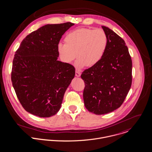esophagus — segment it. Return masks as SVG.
<instances>
[{"label": "esophagus", "instance_id": "34e87169", "mask_svg": "<svg viewBox=\"0 0 152 152\" xmlns=\"http://www.w3.org/2000/svg\"><path fill=\"white\" fill-rule=\"evenodd\" d=\"M75 75H76V77H80V75H81V73H80V72L79 70H76Z\"/></svg>", "mask_w": 152, "mask_h": 152}]
</instances>
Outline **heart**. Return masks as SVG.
<instances>
[{
  "label": "heart",
  "mask_w": 152,
  "mask_h": 152,
  "mask_svg": "<svg viewBox=\"0 0 152 152\" xmlns=\"http://www.w3.org/2000/svg\"><path fill=\"white\" fill-rule=\"evenodd\" d=\"M64 40L65 43H59L57 46L59 58L63 62L70 63L77 56V69L97 64L103 58L107 43V36L101 29L79 28L68 33Z\"/></svg>",
  "instance_id": "obj_1"
}]
</instances>
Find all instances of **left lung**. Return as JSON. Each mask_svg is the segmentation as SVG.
<instances>
[{
    "label": "left lung",
    "instance_id": "obj_1",
    "mask_svg": "<svg viewBox=\"0 0 152 152\" xmlns=\"http://www.w3.org/2000/svg\"><path fill=\"white\" fill-rule=\"evenodd\" d=\"M107 47L102 59L83 72L86 108L96 115L110 113L121 107L132 81V61L124 40L115 32L102 26Z\"/></svg>",
    "mask_w": 152,
    "mask_h": 152
}]
</instances>
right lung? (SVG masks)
Instances as JSON below:
<instances>
[{"mask_svg":"<svg viewBox=\"0 0 152 152\" xmlns=\"http://www.w3.org/2000/svg\"><path fill=\"white\" fill-rule=\"evenodd\" d=\"M74 25H46L28 34L16 52L12 85L23 107L33 115L49 118L61 109L75 69L57 60V46L62 35Z\"/></svg>","mask_w":152,"mask_h":152,"instance_id":"1","label":"right lung"}]
</instances>
